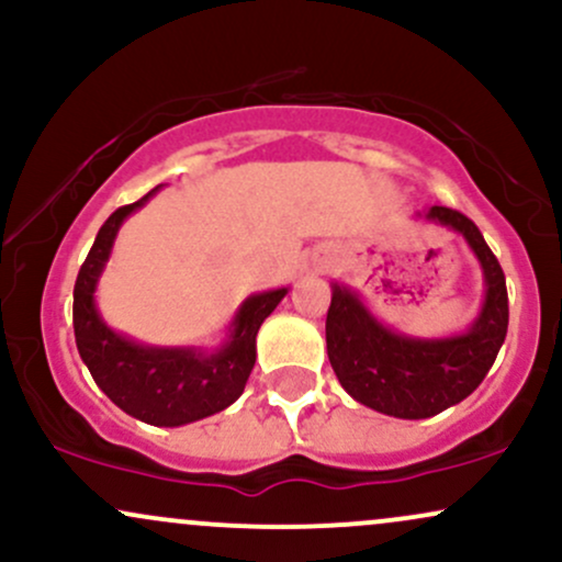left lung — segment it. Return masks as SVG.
<instances>
[{"label": "left lung", "mask_w": 562, "mask_h": 562, "mask_svg": "<svg viewBox=\"0 0 562 562\" xmlns=\"http://www.w3.org/2000/svg\"><path fill=\"white\" fill-rule=\"evenodd\" d=\"M428 218L462 232L486 274V303L470 333L447 340L402 338L378 325L357 295L338 285L325 322L327 357L340 385L359 404L404 420L434 417L479 389L509 322L505 272L481 229L447 205H434Z\"/></svg>", "instance_id": "obj_1"}]
</instances>
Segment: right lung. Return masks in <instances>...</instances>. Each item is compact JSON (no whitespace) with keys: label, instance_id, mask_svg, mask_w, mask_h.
<instances>
[{"label":"right lung","instance_id":"add662e5","mask_svg":"<svg viewBox=\"0 0 562 562\" xmlns=\"http://www.w3.org/2000/svg\"><path fill=\"white\" fill-rule=\"evenodd\" d=\"M153 192L137 203L115 209L97 232L74 285V333L83 364L115 406L142 423L173 428L227 409L240 396L256 364V333L277 303L285 299L288 290H269L245 301L235 319L232 340L214 357H200L190 348L184 351L137 346L108 330L92 299L97 277L111 256L121 222Z\"/></svg>","mask_w":562,"mask_h":562}]
</instances>
